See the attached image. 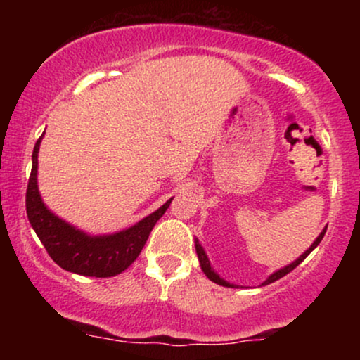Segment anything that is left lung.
I'll list each match as a JSON object with an SVG mask.
<instances>
[{"label": "left lung", "instance_id": "left-lung-1", "mask_svg": "<svg viewBox=\"0 0 360 360\" xmlns=\"http://www.w3.org/2000/svg\"><path fill=\"white\" fill-rule=\"evenodd\" d=\"M325 232H326V229H323V232H321L320 235H318L316 237V240L311 243V247H309V249L304 252L303 255H300L298 259L295 260V262H291L289 264V266H286V267H283V269H279V271H276L274 274H271L269 278H267L266 281H264V286H266V284H271V283H274V281H278V279H281V278H284V276L286 274H289V272H291L292 269H295L296 266H300L301 262H303L304 259L308 257V254L309 252H311L313 249H315V247L318 245V243L321 242V238H323V235H325ZM194 243H196V254H198V259H200V264H201V269H203V272L206 274V278H208L210 281H213V283H217V284H220V286H225V288H235L233 284H230V283H226L225 279H221L220 276L217 274V272L213 271V267H212V264H210V260H208V255H206V252H205V249L203 247H201V243L198 242V238L196 240H194Z\"/></svg>", "mask_w": 360, "mask_h": 360}]
</instances>
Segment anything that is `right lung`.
<instances>
[{"label":"right lung","instance_id":"obj_1","mask_svg":"<svg viewBox=\"0 0 360 360\" xmlns=\"http://www.w3.org/2000/svg\"><path fill=\"white\" fill-rule=\"evenodd\" d=\"M42 137L37 140L32 154V172L27 188V214L37 237L53 262L62 269L89 278H111L134 264L146 245L152 229L166 213L172 198L159 210L135 223L130 229L111 235H88L76 226L56 217L40 198L37 186L39 148Z\"/></svg>","mask_w":360,"mask_h":360}]
</instances>
